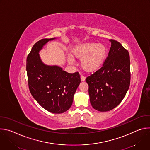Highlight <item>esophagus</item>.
<instances>
[{"mask_svg": "<svg viewBox=\"0 0 150 150\" xmlns=\"http://www.w3.org/2000/svg\"><path fill=\"white\" fill-rule=\"evenodd\" d=\"M81 79L82 81H84L85 80V76H83V75H81Z\"/></svg>", "mask_w": 150, "mask_h": 150, "instance_id": "obj_1", "label": "esophagus"}]
</instances>
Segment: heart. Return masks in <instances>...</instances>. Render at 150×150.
Wrapping results in <instances>:
<instances>
[{"mask_svg":"<svg viewBox=\"0 0 150 150\" xmlns=\"http://www.w3.org/2000/svg\"><path fill=\"white\" fill-rule=\"evenodd\" d=\"M72 53L75 57L81 58V65L85 71L93 72L102 66L108 54V49L101 43L88 42L75 46ZM68 62L72 63L73 59L69 57Z\"/></svg>","mask_w":150,"mask_h":150,"instance_id":"heart-1","label":"heart"}]
</instances>
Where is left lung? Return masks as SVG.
I'll return each mask as SVG.
<instances>
[{"label":"left lung","instance_id":"obj_1","mask_svg":"<svg viewBox=\"0 0 150 150\" xmlns=\"http://www.w3.org/2000/svg\"><path fill=\"white\" fill-rule=\"evenodd\" d=\"M109 55L101 68L86 78L93 108L108 112L117 106L125 97L131 81L130 57L119 42L110 40Z\"/></svg>","mask_w":150,"mask_h":150}]
</instances>
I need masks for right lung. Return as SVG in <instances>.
Returning a JSON list of instances; mask_svg holds the SVG:
<instances>
[{"instance_id": "right-lung-1", "label": "right lung", "mask_w": 150, "mask_h": 150, "mask_svg": "<svg viewBox=\"0 0 150 150\" xmlns=\"http://www.w3.org/2000/svg\"><path fill=\"white\" fill-rule=\"evenodd\" d=\"M54 39H41L33 46L27 58V72L34 98L46 110L59 114L71 107L81 78L78 72L68 73L58 66L42 63L38 53L49 41Z\"/></svg>"}]
</instances>
